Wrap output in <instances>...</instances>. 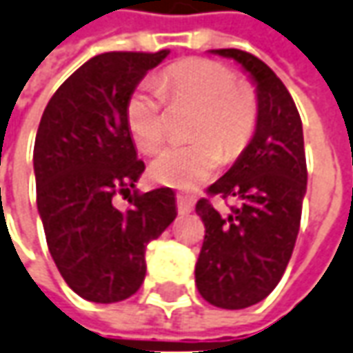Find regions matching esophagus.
Instances as JSON below:
<instances>
[{"mask_svg":"<svg viewBox=\"0 0 353 353\" xmlns=\"http://www.w3.org/2000/svg\"><path fill=\"white\" fill-rule=\"evenodd\" d=\"M176 208H179V213H181V215H188L192 209H194V201H192L190 196L179 194V196H176Z\"/></svg>","mask_w":353,"mask_h":353,"instance_id":"obj_1","label":"esophagus"}]
</instances>
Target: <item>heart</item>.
<instances>
[{"label": "heart", "mask_w": 353, "mask_h": 353, "mask_svg": "<svg viewBox=\"0 0 353 353\" xmlns=\"http://www.w3.org/2000/svg\"><path fill=\"white\" fill-rule=\"evenodd\" d=\"M161 88L145 80L126 99L125 119L134 144L155 153L165 140V99L198 105L190 126L192 142L169 145L150 167L153 181L192 188L209 181L225 157H236L250 144L257 125V98L236 74L211 59H184L161 72Z\"/></svg>", "instance_id": "b5f03b06"}]
</instances>
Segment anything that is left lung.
Wrapping results in <instances>:
<instances>
[{
  "instance_id": "left-lung-1",
  "label": "left lung",
  "mask_w": 353,
  "mask_h": 353,
  "mask_svg": "<svg viewBox=\"0 0 353 353\" xmlns=\"http://www.w3.org/2000/svg\"><path fill=\"white\" fill-rule=\"evenodd\" d=\"M211 53L242 65L259 111L250 144L208 188L209 196L234 198L236 208L223 217L205 198L196 203L205 225L196 286L211 305L244 310L273 292L292 255L307 188L303 128L290 92L263 61L242 50Z\"/></svg>"
}]
</instances>
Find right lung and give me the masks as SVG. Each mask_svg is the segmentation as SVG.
I'll use <instances>...</instances> for the list:
<instances>
[{
  "label": "right lung",
  "mask_w": 353,
  "mask_h": 353,
  "mask_svg": "<svg viewBox=\"0 0 353 353\" xmlns=\"http://www.w3.org/2000/svg\"><path fill=\"white\" fill-rule=\"evenodd\" d=\"M157 53L109 51L77 69L51 96L34 142L36 203L53 261L80 298H130L145 276V246L176 217L171 188L113 205L144 172L125 119L126 99Z\"/></svg>",
  "instance_id": "1"
}]
</instances>
